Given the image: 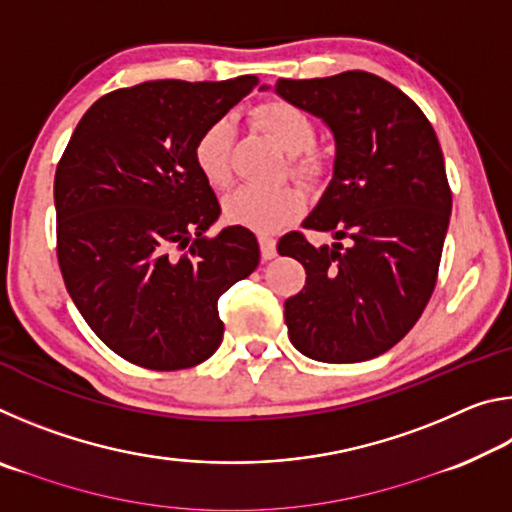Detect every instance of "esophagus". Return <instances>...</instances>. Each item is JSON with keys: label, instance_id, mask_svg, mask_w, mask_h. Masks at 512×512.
<instances>
[{"label": "esophagus", "instance_id": "esophagus-1", "mask_svg": "<svg viewBox=\"0 0 512 512\" xmlns=\"http://www.w3.org/2000/svg\"><path fill=\"white\" fill-rule=\"evenodd\" d=\"M259 250H262V257L264 259H273L277 255L275 239L268 237V235H259Z\"/></svg>", "mask_w": 512, "mask_h": 512}]
</instances>
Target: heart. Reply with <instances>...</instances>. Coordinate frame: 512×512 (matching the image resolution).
Returning <instances> with one entry per match:
<instances>
[{"label":"heart","mask_w":512,"mask_h":512,"mask_svg":"<svg viewBox=\"0 0 512 512\" xmlns=\"http://www.w3.org/2000/svg\"><path fill=\"white\" fill-rule=\"evenodd\" d=\"M253 119L259 128L273 137L289 155H298L296 171L300 176H311L318 169L316 155H300L311 149L316 140L314 121L305 110L289 101H266L253 110ZM232 121L228 117L216 119L201 133L194 146V160L203 178L214 187H225L232 178L230 146H232ZM305 210V196L293 187L264 189L244 185L225 196V219L241 228L271 235L291 223Z\"/></svg>","instance_id":"obj_1"}]
</instances>
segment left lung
<instances>
[{
  "instance_id": "1",
  "label": "left lung",
  "mask_w": 512,
  "mask_h": 512,
  "mask_svg": "<svg viewBox=\"0 0 512 512\" xmlns=\"http://www.w3.org/2000/svg\"><path fill=\"white\" fill-rule=\"evenodd\" d=\"M273 92L323 121L336 149L332 180L302 221L334 244L316 248L300 232L277 244L307 271L284 302L289 339L316 361L375 359L409 334L436 287L452 216L438 137L402 90L359 69L280 79Z\"/></svg>"
}]
</instances>
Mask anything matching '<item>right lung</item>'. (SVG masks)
I'll return each mask as SVG.
<instances>
[{
    "mask_svg": "<svg viewBox=\"0 0 512 512\" xmlns=\"http://www.w3.org/2000/svg\"><path fill=\"white\" fill-rule=\"evenodd\" d=\"M221 83L146 81L92 103L54 180L58 264L92 332L119 357L180 370L219 350V298L259 264L253 232L228 225L198 171L207 126L253 92Z\"/></svg>",
    "mask_w": 512,
    "mask_h": 512,
    "instance_id": "add662e5",
    "label": "right lung"
}]
</instances>
